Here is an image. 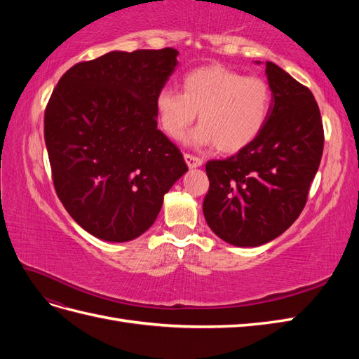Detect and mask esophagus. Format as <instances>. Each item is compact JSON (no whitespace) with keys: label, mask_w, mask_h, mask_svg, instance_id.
Returning <instances> with one entry per match:
<instances>
[{"label":"esophagus","mask_w":359,"mask_h":359,"mask_svg":"<svg viewBox=\"0 0 359 359\" xmlns=\"http://www.w3.org/2000/svg\"><path fill=\"white\" fill-rule=\"evenodd\" d=\"M184 158H186V163H187V166L190 168V169H193V168H199L201 165H202V158H199V157H196V156H193V154H189V153H186L184 154Z\"/></svg>","instance_id":"34e87169"}]
</instances>
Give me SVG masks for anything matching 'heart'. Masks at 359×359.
<instances>
[{"mask_svg":"<svg viewBox=\"0 0 359 359\" xmlns=\"http://www.w3.org/2000/svg\"><path fill=\"white\" fill-rule=\"evenodd\" d=\"M160 126L180 140L199 112L194 145H214L220 153H236L262 133L271 109V90L257 76H244L219 66H205L182 78V93L165 86L157 93Z\"/></svg>","mask_w":359,"mask_h":359,"instance_id":"1","label":"heart"}]
</instances>
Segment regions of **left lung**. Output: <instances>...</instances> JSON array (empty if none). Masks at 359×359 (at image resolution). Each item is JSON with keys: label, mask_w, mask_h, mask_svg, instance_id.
Masks as SVG:
<instances>
[{"label": "left lung", "mask_w": 359, "mask_h": 359, "mask_svg": "<svg viewBox=\"0 0 359 359\" xmlns=\"http://www.w3.org/2000/svg\"><path fill=\"white\" fill-rule=\"evenodd\" d=\"M273 97L268 121L252 144L206 163L203 215L211 231L238 247L273 241L304 210L323 151V126L311 91L266 61Z\"/></svg>", "instance_id": "left-lung-1"}]
</instances>
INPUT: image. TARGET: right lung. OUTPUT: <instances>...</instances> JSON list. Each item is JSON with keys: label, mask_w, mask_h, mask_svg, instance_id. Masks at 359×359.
I'll return each instance as SVG.
<instances>
[{"label": "right lung", "mask_w": 359, "mask_h": 359, "mask_svg": "<svg viewBox=\"0 0 359 359\" xmlns=\"http://www.w3.org/2000/svg\"><path fill=\"white\" fill-rule=\"evenodd\" d=\"M178 50H114L74 64L45 111L53 187L86 232L109 243L148 231L163 196L189 170L157 128V93Z\"/></svg>", "instance_id": "1"}]
</instances>
